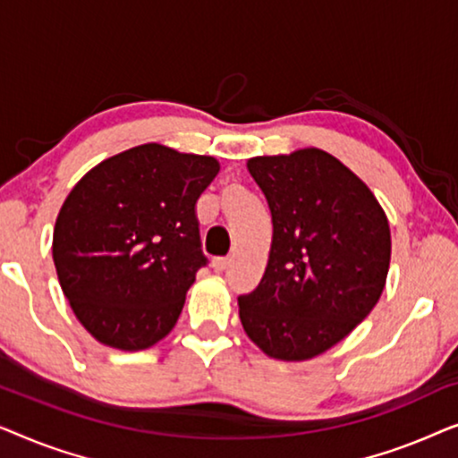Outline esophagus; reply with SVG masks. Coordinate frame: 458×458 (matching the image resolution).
Here are the masks:
<instances>
[{
	"label": "esophagus",
	"instance_id": "esophagus-1",
	"mask_svg": "<svg viewBox=\"0 0 458 458\" xmlns=\"http://www.w3.org/2000/svg\"><path fill=\"white\" fill-rule=\"evenodd\" d=\"M227 267H229V259H215V260H212V268H215V271H225Z\"/></svg>",
	"mask_w": 458,
	"mask_h": 458
}]
</instances>
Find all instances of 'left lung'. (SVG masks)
Returning a JSON list of instances; mask_svg holds the SVG:
<instances>
[{
	"label": "left lung",
	"instance_id": "obj_1",
	"mask_svg": "<svg viewBox=\"0 0 458 458\" xmlns=\"http://www.w3.org/2000/svg\"><path fill=\"white\" fill-rule=\"evenodd\" d=\"M273 242L259 287L237 300L250 340L271 359H315L367 318L386 287L387 216L365 181L318 148L256 156Z\"/></svg>",
	"mask_w": 458,
	"mask_h": 458
}]
</instances>
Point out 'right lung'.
<instances>
[{
    "mask_svg": "<svg viewBox=\"0 0 458 458\" xmlns=\"http://www.w3.org/2000/svg\"><path fill=\"white\" fill-rule=\"evenodd\" d=\"M212 156L143 143L93 166L68 193L52 256L74 317L104 346L137 352L171 334L206 256L196 202Z\"/></svg>",
    "mask_w": 458,
    "mask_h": 458,
    "instance_id": "right-lung-1",
    "label": "right lung"
}]
</instances>
